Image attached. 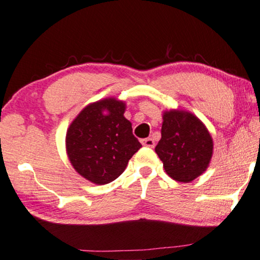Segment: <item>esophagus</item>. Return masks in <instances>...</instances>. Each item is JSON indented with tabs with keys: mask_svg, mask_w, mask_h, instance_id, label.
Here are the masks:
<instances>
[{
	"mask_svg": "<svg viewBox=\"0 0 260 260\" xmlns=\"http://www.w3.org/2000/svg\"><path fill=\"white\" fill-rule=\"evenodd\" d=\"M142 144L144 145V147H149V148H153L154 145H155V142H154V139L152 138H145L142 141Z\"/></svg>",
	"mask_w": 260,
	"mask_h": 260,
	"instance_id": "obj_1",
	"label": "esophagus"
}]
</instances>
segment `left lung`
Wrapping results in <instances>:
<instances>
[{
    "label": "left lung",
    "mask_w": 260,
    "mask_h": 260,
    "mask_svg": "<svg viewBox=\"0 0 260 260\" xmlns=\"http://www.w3.org/2000/svg\"><path fill=\"white\" fill-rule=\"evenodd\" d=\"M155 153L174 180L190 182L209 168L213 141L206 125L184 110L162 112L161 138Z\"/></svg>",
    "instance_id": "obj_1"
}]
</instances>
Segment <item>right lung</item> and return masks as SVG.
<instances>
[{"label": "right lung", "mask_w": 260, "mask_h": 260, "mask_svg": "<svg viewBox=\"0 0 260 260\" xmlns=\"http://www.w3.org/2000/svg\"><path fill=\"white\" fill-rule=\"evenodd\" d=\"M124 111V101L100 100L82 108L68 128V158L76 173L93 184L105 185L118 178L142 147Z\"/></svg>", "instance_id": "1"}]
</instances>
